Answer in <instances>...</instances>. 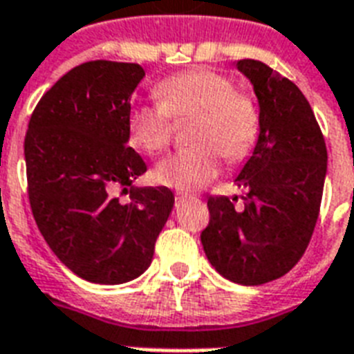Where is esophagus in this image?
I'll list each match as a JSON object with an SVG mask.
<instances>
[{
	"mask_svg": "<svg viewBox=\"0 0 354 354\" xmlns=\"http://www.w3.org/2000/svg\"><path fill=\"white\" fill-rule=\"evenodd\" d=\"M189 198H193V196H191V194H187V193H176V194H174L176 205H182L183 202H187Z\"/></svg>",
	"mask_w": 354,
	"mask_h": 354,
	"instance_id": "esophagus-1",
	"label": "esophagus"
}]
</instances>
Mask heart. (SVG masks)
<instances>
[{
    "label": "heart",
    "instance_id": "1",
    "mask_svg": "<svg viewBox=\"0 0 354 354\" xmlns=\"http://www.w3.org/2000/svg\"><path fill=\"white\" fill-rule=\"evenodd\" d=\"M158 102L138 104L128 112L127 136L132 147L154 156L167 149L174 121L191 119L193 147L171 154L156 167L154 180L176 191H196L221 171V154L239 163L252 154L261 133L257 102L236 91L227 75L209 68H193L161 80Z\"/></svg>",
    "mask_w": 354,
    "mask_h": 354
}]
</instances>
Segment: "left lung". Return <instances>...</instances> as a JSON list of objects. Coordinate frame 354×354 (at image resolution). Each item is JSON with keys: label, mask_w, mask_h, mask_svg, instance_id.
Listing matches in <instances>:
<instances>
[{"label": "left lung", "mask_w": 354, "mask_h": 354, "mask_svg": "<svg viewBox=\"0 0 354 354\" xmlns=\"http://www.w3.org/2000/svg\"><path fill=\"white\" fill-rule=\"evenodd\" d=\"M236 68L253 84L261 133L235 182L246 189L244 207L209 196V224L200 241L215 270L239 285H264L303 257L324 194L327 147L308 101L292 80L259 62Z\"/></svg>", "instance_id": "left-lung-1"}]
</instances>
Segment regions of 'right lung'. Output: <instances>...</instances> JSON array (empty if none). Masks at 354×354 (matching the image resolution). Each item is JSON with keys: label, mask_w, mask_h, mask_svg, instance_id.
<instances>
[{"label": "right lung", "mask_w": 354, "mask_h": 354, "mask_svg": "<svg viewBox=\"0 0 354 354\" xmlns=\"http://www.w3.org/2000/svg\"><path fill=\"white\" fill-rule=\"evenodd\" d=\"M139 64L91 60L41 95L25 133L27 194L36 226L73 274L99 285L136 279L174 205L167 187H133L147 171L128 147ZM128 192L122 205L115 194Z\"/></svg>", "instance_id": "1"}]
</instances>
